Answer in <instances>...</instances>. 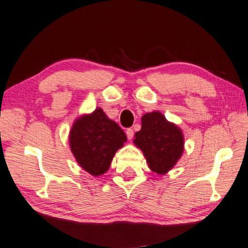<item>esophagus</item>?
Segmentation results:
<instances>
[{"label":"esophagus","mask_w":248,"mask_h":248,"mask_svg":"<svg viewBox=\"0 0 248 248\" xmlns=\"http://www.w3.org/2000/svg\"><path fill=\"white\" fill-rule=\"evenodd\" d=\"M125 135H127L129 140H131L132 138H134V129H131V128L127 129V130H125Z\"/></svg>","instance_id":"1"}]
</instances>
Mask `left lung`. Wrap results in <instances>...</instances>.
<instances>
[{
    "label": "left lung",
    "mask_w": 248,
    "mask_h": 248,
    "mask_svg": "<svg viewBox=\"0 0 248 248\" xmlns=\"http://www.w3.org/2000/svg\"><path fill=\"white\" fill-rule=\"evenodd\" d=\"M134 142L145 155L149 168L159 175L170 170L184 153L183 131L159 111L143 114Z\"/></svg>",
    "instance_id": "8db88e82"
}]
</instances>
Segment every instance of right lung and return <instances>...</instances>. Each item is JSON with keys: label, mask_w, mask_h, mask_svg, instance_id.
<instances>
[{"label": "right lung", "mask_w": 248, "mask_h": 248, "mask_svg": "<svg viewBox=\"0 0 248 248\" xmlns=\"http://www.w3.org/2000/svg\"><path fill=\"white\" fill-rule=\"evenodd\" d=\"M69 141L78 164L97 177L108 170L114 154L127 141V137L101 108H97L75 121Z\"/></svg>", "instance_id": "add662e5"}]
</instances>
